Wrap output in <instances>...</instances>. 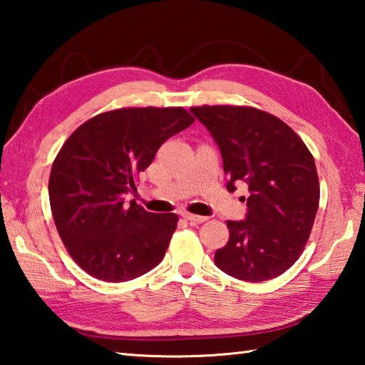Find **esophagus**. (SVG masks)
<instances>
[{"instance_id":"1","label":"esophagus","mask_w":365,"mask_h":365,"mask_svg":"<svg viewBox=\"0 0 365 365\" xmlns=\"http://www.w3.org/2000/svg\"><path fill=\"white\" fill-rule=\"evenodd\" d=\"M182 217L190 220V222H197V224H202V222L207 220V217H205V215H196V214H190V212H183Z\"/></svg>"}]
</instances>
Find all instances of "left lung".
I'll return each mask as SVG.
<instances>
[{
  "mask_svg": "<svg viewBox=\"0 0 365 365\" xmlns=\"http://www.w3.org/2000/svg\"><path fill=\"white\" fill-rule=\"evenodd\" d=\"M212 135L228 177L227 190L248 185L245 220L230 230L214 262L245 282H265L298 261L316 219L320 187L316 163L292 127L250 106L191 108Z\"/></svg>",
  "mask_w": 365,
  "mask_h": 365,
  "instance_id": "8db88e82",
  "label": "left lung"
}]
</instances>
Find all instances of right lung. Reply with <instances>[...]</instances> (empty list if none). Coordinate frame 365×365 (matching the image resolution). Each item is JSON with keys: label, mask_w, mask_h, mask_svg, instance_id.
I'll return each instance as SVG.
<instances>
[{"label": "right lung", "mask_w": 365, "mask_h": 365, "mask_svg": "<svg viewBox=\"0 0 365 365\" xmlns=\"http://www.w3.org/2000/svg\"><path fill=\"white\" fill-rule=\"evenodd\" d=\"M195 122L183 108H122L83 122L61 148L49 205L67 252L86 274L127 282L163 261L177 214H153L125 195L165 140Z\"/></svg>", "instance_id": "right-lung-1"}]
</instances>
